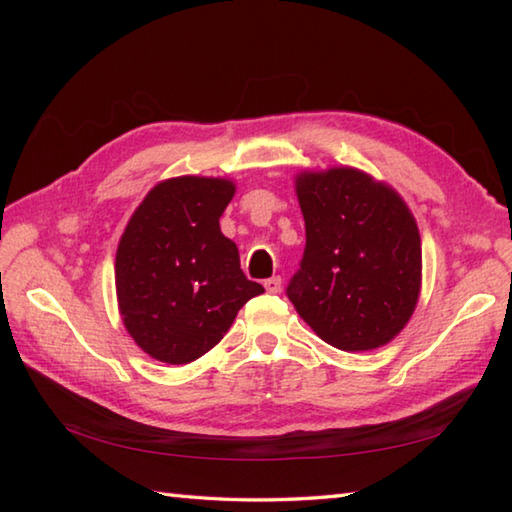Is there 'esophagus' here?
<instances>
[{"label":"esophagus","mask_w":512,"mask_h":512,"mask_svg":"<svg viewBox=\"0 0 512 512\" xmlns=\"http://www.w3.org/2000/svg\"><path fill=\"white\" fill-rule=\"evenodd\" d=\"M264 288L270 292V295H277L281 292V277H270L264 281Z\"/></svg>","instance_id":"obj_1"}]
</instances>
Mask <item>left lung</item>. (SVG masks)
Returning <instances> with one entry per match:
<instances>
[{
	"label": "left lung",
	"mask_w": 512,
	"mask_h": 512,
	"mask_svg": "<svg viewBox=\"0 0 512 512\" xmlns=\"http://www.w3.org/2000/svg\"><path fill=\"white\" fill-rule=\"evenodd\" d=\"M306 250L286 295L319 339L343 352L389 343L416 310L418 224L405 200L352 167L295 180Z\"/></svg>",
	"instance_id": "obj_1"
}]
</instances>
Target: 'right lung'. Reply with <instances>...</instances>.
<instances>
[{
	"instance_id": "1",
	"label": "right lung",
	"mask_w": 512,
	"mask_h": 512,
	"mask_svg": "<svg viewBox=\"0 0 512 512\" xmlns=\"http://www.w3.org/2000/svg\"><path fill=\"white\" fill-rule=\"evenodd\" d=\"M235 195L224 178L158 182L116 250V297L129 336L156 361L184 365L222 341L239 308L262 295L239 268L220 217Z\"/></svg>"
}]
</instances>
